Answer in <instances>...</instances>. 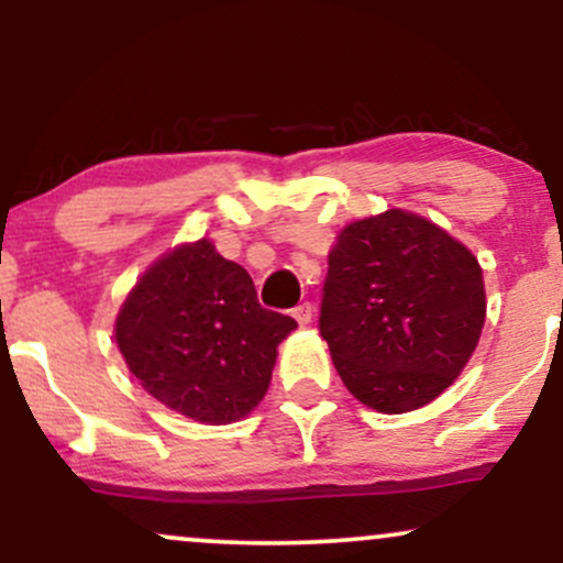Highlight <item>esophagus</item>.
<instances>
[{
	"label": "esophagus",
	"instance_id": "esophagus-1",
	"mask_svg": "<svg viewBox=\"0 0 563 563\" xmlns=\"http://www.w3.org/2000/svg\"><path fill=\"white\" fill-rule=\"evenodd\" d=\"M290 312H294V318H296V322H299V325H307V322L312 320V303L301 301L299 307H294Z\"/></svg>",
	"mask_w": 563,
	"mask_h": 563
}]
</instances>
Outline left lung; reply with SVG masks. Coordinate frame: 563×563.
I'll return each instance as SVG.
<instances>
[{"label": "left lung", "instance_id": "8db88e82", "mask_svg": "<svg viewBox=\"0 0 563 563\" xmlns=\"http://www.w3.org/2000/svg\"><path fill=\"white\" fill-rule=\"evenodd\" d=\"M487 314L463 243L402 209L357 219L328 254L320 335L360 402L397 416L437 399L474 354Z\"/></svg>", "mask_w": 563, "mask_h": 563}]
</instances>
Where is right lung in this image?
<instances>
[{
    "mask_svg": "<svg viewBox=\"0 0 563 563\" xmlns=\"http://www.w3.org/2000/svg\"><path fill=\"white\" fill-rule=\"evenodd\" d=\"M296 328L264 309L251 275L200 238L140 277L115 344L142 389L198 423H232L267 394L277 344Z\"/></svg>",
    "mask_w": 563,
    "mask_h": 563,
    "instance_id": "right-lung-1",
    "label": "right lung"
}]
</instances>
